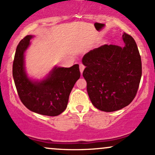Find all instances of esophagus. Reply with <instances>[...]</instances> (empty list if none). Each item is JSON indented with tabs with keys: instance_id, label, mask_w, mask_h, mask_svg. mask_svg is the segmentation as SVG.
Masks as SVG:
<instances>
[{
	"instance_id": "obj_1",
	"label": "esophagus",
	"mask_w": 155,
	"mask_h": 155,
	"mask_svg": "<svg viewBox=\"0 0 155 155\" xmlns=\"http://www.w3.org/2000/svg\"><path fill=\"white\" fill-rule=\"evenodd\" d=\"M85 68V66L83 65V64H80L79 65V69H80V72H81V74H82Z\"/></svg>"
}]
</instances>
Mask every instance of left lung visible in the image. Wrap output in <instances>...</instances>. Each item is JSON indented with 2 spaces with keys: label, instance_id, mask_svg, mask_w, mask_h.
<instances>
[{
  "label": "left lung",
  "instance_id": "left-lung-1",
  "mask_svg": "<svg viewBox=\"0 0 155 155\" xmlns=\"http://www.w3.org/2000/svg\"><path fill=\"white\" fill-rule=\"evenodd\" d=\"M125 46L105 45L84 54L83 76L95 108L106 112L128 106L136 97L141 78V59L135 40L122 33Z\"/></svg>",
  "mask_w": 155,
  "mask_h": 155
}]
</instances>
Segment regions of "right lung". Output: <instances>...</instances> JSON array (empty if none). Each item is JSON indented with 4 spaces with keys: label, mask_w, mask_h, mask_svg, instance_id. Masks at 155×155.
<instances>
[{
    "label": "right lung",
    "mask_w": 155,
    "mask_h": 155,
    "mask_svg": "<svg viewBox=\"0 0 155 155\" xmlns=\"http://www.w3.org/2000/svg\"><path fill=\"white\" fill-rule=\"evenodd\" d=\"M32 38V35H26L16 49L12 74L17 93L22 104L31 111L46 116H58L66 108L71 92L79 79V65L55 67L46 79L31 81L25 71L24 52Z\"/></svg>",
    "instance_id": "obj_1"
}]
</instances>
